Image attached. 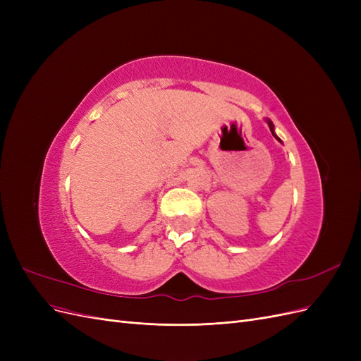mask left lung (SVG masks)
I'll return each instance as SVG.
<instances>
[{"mask_svg":"<svg viewBox=\"0 0 361 361\" xmlns=\"http://www.w3.org/2000/svg\"><path fill=\"white\" fill-rule=\"evenodd\" d=\"M268 125H269V129H271V133H272V135H274L279 141H280V138L276 135V133H274V125H272V122H269V120H268Z\"/></svg>","mask_w":361,"mask_h":361,"instance_id":"8db88e82","label":"left lung"}]
</instances>
